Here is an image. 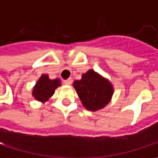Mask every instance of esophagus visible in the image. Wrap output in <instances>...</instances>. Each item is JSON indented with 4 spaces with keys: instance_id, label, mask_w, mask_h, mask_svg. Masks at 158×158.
Instances as JSON below:
<instances>
[{
    "instance_id": "esophagus-1",
    "label": "esophagus",
    "mask_w": 158,
    "mask_h": 158,
    "mask_svg": "<svg viewBox=\"0 0 158 158\" xmlns=\"http://www.w3.org/2000/svg\"><path fill=\"white\" fill-rule=\"evenodd\" d=\"M71 83H72V79H71V78L64 80V84H66V85H70Z\"/></svg>"
}]
</instances>
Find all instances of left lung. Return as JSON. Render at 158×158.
I'll return each instance as SVG.
<instances>
[{
    "mask_svg": "<svg viewBox=\"0 0 158 158\" xmlns=\"http://www.w3.org/2000/svg\"><path fill=\"white\" fill-rule=\"evenodd\" d=\"M83 107L89 111L104 108L110 102L114 94L113 84L94 69H89L81 79L73 82Z\"/></svg>",
    "mask_w": 158,
    "mask_h": 158,
    "instance_id": "8db88e82",
    "label": "left lung"
}]
</instances>
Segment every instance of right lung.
<instances>
[{
	"mask_svg": "<svg viewBox=\"0 0 158 158\" xmlns=\"http://www.w3.org/2000/svg\"><path fill=\"white\" fill-rule=\"evenodd\" d=\"M61 86L60 79H50L49 75L42 74L32 88V97L41 103H45L55 93V89Z\"/></svg>",
	"mask_w": 158,
	"mask_h": 158,
	"instance_id": "add662e5",
	"label": "right lung"
}]
</instances>
